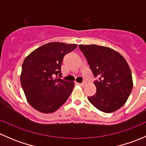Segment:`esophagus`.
I'll return each instance as SVG.
<instances>
[{"instance_id":"obj_1","label":"esophagus","mask_w":146,"mask_h":146,"mask_svg":"<svg viewBox=\"0 0 146 146\" xmlns=\"http://www.w3.org/2000/svg\"><path fill=\"white\" fill-rule=\"evenodd\" d=\"M78 84L79 85H80V86H82V87H84L85 85V82H82V83H78Z\"/></svg>"}]
</instances>
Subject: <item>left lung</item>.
<instances>
[{
	"label": "left lung",
	"instance_id": "left-lung-1",
	"mask_svg": "<svg viewBox=\"0 0 146 146\" xmlns=\"http://www.w3.org/2000/svg\"><path fill=\"white\" fill-rule=\"evenodd\" d=\"M98 80L96 93L88 100L100 111L111 113L126 103L133 88L131 69L115 50L96 44L79 45Z\"/></svg>",
	"mask_w": 146,
	"mask_h": 146
}]
</instances>
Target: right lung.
<instances>
[{
  "mask_svg": "<svg viewBox=\"0 0 146 146\" xmlns=\"http://www.w3.org/2000/svg\"><path fill=\"white\" fill-rule=\"evenodd\" d=\"M77 46L50 42L41 46L25 58L20 82L26 99L34 109L50 114L58 110L67 100L74 88V82L58 78L57 75L61 73L65 55Z\"/></svg>",
  "mask_w": 146,
  "mask_h": 146,
  "instance_id": "right-lung-1",
  "label": "right lung"
}]
</instances>
